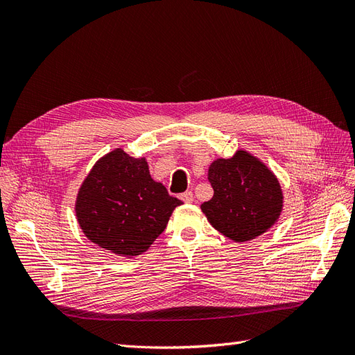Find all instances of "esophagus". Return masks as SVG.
<instances>
[{
    "instance_id": "1",
    "label": "esophagus",
    "mask_w": 355,
    "mask_h": 355,
    "mask_svg": "<svg viewBox=\"0 0 355 355\" xmlns=\"http://www.w3.org/2000/svg\"><path fill=\"white\" fill-rule=\"evenodd\" d=\"M180 200L185 202H192L194 201V194H192L191 191H187V192H184V194H180Z\"/></svg>"
}]
</instances>
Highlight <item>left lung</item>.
<instances>
[{"instance_id":"8db88e82","label":"left lung","mask_w":355,"mask_h":355,"mask_svg":"<svg viewBox=\"0 0 355 355\" xmlns=\"http://www.w3.org/2000/svg\"><path fill=\"white\" fill-rule=\"evenodd\" d=\"M211 200L201 204L213 228L234 241H249L271 228L283 206L277 178L244 151L209 168Z\"/></svg>"}]
</instances>
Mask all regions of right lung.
I'll list each match as a JSON object with an SVG mask.
<instances>
[{
    "instance_id": "right-lung-1",
    "label": "right lung",
    "mask_w": 355,
    "mask_h": 355,
    "mask_svg": "<svg viewBox=\"0 0 355 355\" xmlns=\"http://www.w3.org/2000/svg\"><path fill=\"white\" fill-rule=\"evenodd\" d=\"M182 201L154 182L145 158L123 149L99 159L80 189L77 218L94 244L120 256L144 253Z\"/></svg>"
}]
</instances>
